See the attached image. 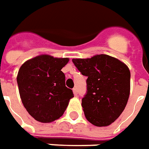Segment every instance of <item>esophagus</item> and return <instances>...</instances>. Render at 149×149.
Here are the masks:
<instances>
[{
	"label": "esophagus",
	"mask_w": 149,
	"mask_h": 149,
	"mask_svg": "<svg viewBox=\"0 0 149 149\" xmlns=\"http://www.w3.org/2000/svg\"><path fill=\"white\" fill-rule=\"evenodd\" d=\"M72 91H73V93H74L75 96H77L78 94V91H77V88H73V89H72Z\"/></svg>",
	"instance_id": "esophagus-1"
}]
</instances>
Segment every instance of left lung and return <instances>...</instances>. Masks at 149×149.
Instances as JSON below:
<instances>
[{
    "label": "left lung",
    "mask_w": 149,
    "mask_h": 149,
    "mask_svg": "<svg viewBox=\"0 0 149 149\" xmlns=\"http://www.w3.org/2000/svg\"><path fill=\"white\" fill-rule=\"evenodd\" d=\"M72 63L87 77V91L81 100L85 118L97 127L109 126L127 103L129 68L118 59L103 54L90 59H72Z\"/></svg>",
    "instance_id": "1"
}]
</instances>
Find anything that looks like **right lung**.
<instances>
[{"label":"right lung","instance_id":"obj_1","mask_svg":"<svg viewBox=\"0 0 149 149\" xmlns=\"http://www.w3.org/2000/svg\"><path fill=\"white\" fill-rule=\"evenodd\" d=\"M68 60L41 55L21 66L17 77L21 99L35 120L51 123L58 119L74 97L65 86V75L61 71Z\"/></svg>","mask_w":149,"mask_h":149}]
</instances>
